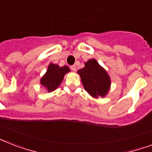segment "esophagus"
<instances>
[{"label": "esophagus", "mask_w": 152, "mask_h": 152, "mask_svg": "<svg viewBox=\"0 0 152 152\" xmlns=\"http://www.w3.org/2000/svg\"><path fill=\"white\" fill-rule=\"evenodd\" d=\"M70 69H71L72 70V71H73V72H76V65H75V64H74V65H72V66L70 67Z\"/></svg>", "instance_id": "34e87169"}]
</instances>
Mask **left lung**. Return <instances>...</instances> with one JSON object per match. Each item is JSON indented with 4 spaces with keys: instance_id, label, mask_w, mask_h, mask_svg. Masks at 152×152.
Here are the masks:
<instances>
[{
    "instance_id": "1",
    "label": "left lung",
    "mask_w": 152,
    "mask_h": 152,
    "mask_svg": "<svg viewBox=\"0 0 152 152\" xmlns=\"http://www.w3.org/2000/svg\"><path fill=\"white\" fill-rule=\"evenodd\" d=\"M78 73L84 89L93 97H104L110 90V77L96 60L91 59L86 62L84 68L80 69Z\"/></svg>"
}]
</instances>
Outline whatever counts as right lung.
Wrapping results in <instances>:
<instances>
[{"label":"right lung","mask_w":152,"mask_h":152,"mask_svg":"<svg viewBox=\"0 0 152 152\" xmlns=\"http://www.w3.org/2000/svg\"><path fill=\"white\" fill-rule=\"evenodd\" d=\"M70 71L69 67H59L57 64H50L46 73L41 80V84L48 90V91H54L61 84L64 79V74Z\"/></svg>","instance_id":"obj_1"}]
</instances>
